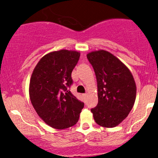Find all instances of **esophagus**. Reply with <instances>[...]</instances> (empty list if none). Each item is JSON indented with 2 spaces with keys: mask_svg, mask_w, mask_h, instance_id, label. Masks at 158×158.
I'll use <instances>...</instances> for the list:
<instances>
[{
  "mask_svg": "<svg viewBox=\"0 0 158 158\" xmlns=\"http://www.w3.org/2000/svg\"><path fill=\"white\" fill-rule=\"evenodd\" d=\"M86 96H87V93L83 94V97H84V98H85V97H86Z\"/></svg>",
  "mask_w": 158,
  "mask_h": 158,
  "instance_id": "34e87169",
  "label": "esophagus"
}]
</instances>
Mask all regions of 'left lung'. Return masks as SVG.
<instances>
[{"label":"left lung","instance_id":"left-lung-1","mask_svg":"<svg viewBox=\"0 0 158 158\" xmlns=\"http://www.w3.org/2000/svg\"><path fill=\"white\" fill-rule=\"evenodd\" d=\"M95 71L98 103L91 109L95 122L104 127L117 126L127 117L136 99V86L128 68L107 51L86 55Z\"/></svg>","mask_w":158,"mask_h":158}]
</instances>
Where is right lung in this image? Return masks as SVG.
<instances>
[{"label": "right lung", "mask_w": 158, "mask_h": 158, "mask_svg": "<svg viewBox=\"0 0 158 158\" xmlns=\"http://www.w3.org/2000/svg\"><path fill=\"white\" fill-rule=\"evenodd\" d=\"M75 51L48 53L33 69L29 86L32 105L39 116L49 126L65 129L79 119L84 102L69 89L73 84L72 72L80 58Z\"/></svg>", "instance_id": "right-lung-1"}]
</instances>
